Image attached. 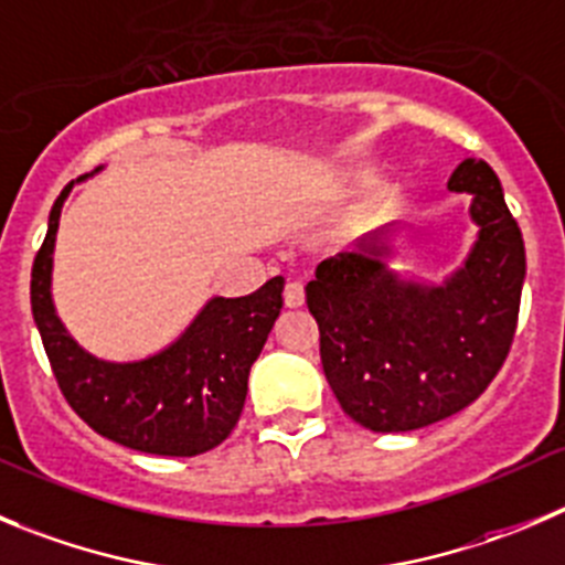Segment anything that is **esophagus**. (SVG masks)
<instances>
[{"mask_svg": "<svg viewBox=\"0 0 565 565\" xmlns=\"http://www.w3.org/2000/svg\"><path fill=\"white\" fill-rule=\"evenodd\" d=\"M303 300H307V292H303V284H300V281H289L287 287H284V303H287L289 309L303 307Z\"/></svg>", "mask_w": 565, "mask_h": 565, "instance_id": "obj_1", "label": "esophagus"}]
</instances>
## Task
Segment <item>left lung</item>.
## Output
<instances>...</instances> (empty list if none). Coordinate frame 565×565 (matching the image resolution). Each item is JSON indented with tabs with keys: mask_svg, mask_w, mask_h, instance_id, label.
<instances>
[{
	"mask_svg": "<svg viewBox=\"0 0 565 565\" xmlns=\"http://www.w3.org/2000/svg\"><path fill=\"white\" fill-rule=\"evenodd\" d=\"M471 192L479 239L443 287L387 270V247L320 262L307 307L320 329V362L348 418L373 431H413L477 402L502 371L519 323L524 239L502 183L479 158L451 172Z\"/></svg>",
	"mask_w": 565,
	"mask_h": 565,
	"instance_id": "8db88e82",
	"label": "left lung"
}]
</instances>
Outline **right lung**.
<instances>
[{"instance_id":"1","label":"right lung","mask_w":565,"mask_h":565,"mask_svg":"<svg viewBox=\"0 0 565 565\" xmlns=\"http://www.w3.org/2000/svg\"><path fill=\"white\" fill-rule=\"evenodd\" d=\"M72 186L75 181L52 205L30 278L33 318L63 398L97 435L128 449L158 457L214 449L245 407L247 373L281 312L284 278H270L245 298L209 300L181 340L150 360H97L66 334L50 295L57 220Z\"/></svg>"}]
</instances>
